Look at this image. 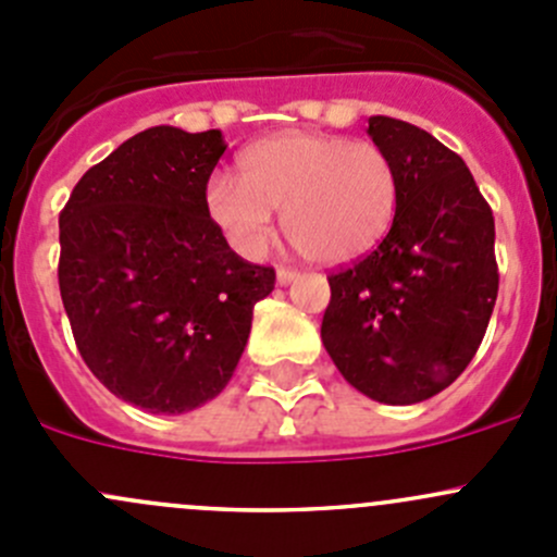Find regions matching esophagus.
Wrapping results in <instances>:
<instances>
[{"instance_id":"34e87169","label":"esophagus","mask_w":557,"mask_h":557,"mask_svg":"<svg viewBox=\"0 0 557 557\" xmlns=\"http://www.w3.org/2000/svg\"><path fill=\"white\" fill-rule=\"evenodd\" d=\"M294 280H299V272H296V269H285V267L277 269V285H280V288H283V285H290Z\"/></svg>"}]
</instances>
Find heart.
Segmentation results:
<instances>
[{"instance_id": "1", "label": "heart", "mask_w": 557, "mask_h": 557, "mask_svg": "<svg viewBox=\"0 0 557 557\" xmlns=\"http://www.w3.org/2000/svg\"><path fill=\"white\" fill-rule=\"evenodd\" d=\"M205 207L239 256H261L274 228L272 210H277L299 256L342 267L369 256L391 232L398 174L391 156L374 143L285 132L245 150L239 180L212 174Z\"/></svg>"}]
</instances>
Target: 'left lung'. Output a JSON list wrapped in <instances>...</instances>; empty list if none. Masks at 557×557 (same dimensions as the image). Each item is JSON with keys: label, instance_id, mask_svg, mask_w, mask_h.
<instances>
[{"label": "left lung", "instance_id": "obj_1", "mask_svg": "<svg viewBox=\"0 0 557 557\" xmlns=\"http://www.w3.org/2000/svg\"><path fill=\"white\" fill-rule=\"evenodd\" d=\"M367 134L396 166V218L377 250L329 277L320 339L356 391L407 407L445 391L485 336L496 226L469 166L440 139L387 115L369 117Z\"/></svg>", "mask_w": 557, "mask_h": 557}]
</instances>
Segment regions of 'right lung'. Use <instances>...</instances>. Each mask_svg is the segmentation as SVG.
Wrapping results in <instances>:
<instances>
[{"instance_id": "right-lung-1", "label": "right lung", "mask_w": 557, "mask_h": 557, "mask_svg": "<svg viewBox=\"0 0 557 557\" xmlns=\"http://www.w3.org/2000/svg\"><path fill=\"white\" fill-rule=\"evenodd\" d=\"M221 128L153 126L91 166L59 215V288L77 350L107 391L153 414L212 401L232 380L274 269L210 221Z\"/></svg>"}]
</instances>
